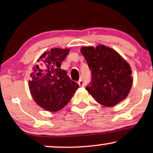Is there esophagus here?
<instances>
[{
    "mask_svg": "<svg viewBox=\"0 0 153 153\" xmlns=\"http://www.w3.org/2000/svg\"><path fill=\"white\" fill-rule=\"evenodd\" d=\"M78 84H79V86H84V85H85V83H84L83 79H80L79 81Z\"/></svg>",
    "mask_w": 153,
    "mask_h": 153,
    "instance_id": "obj_1",
    "label": "esophagus"
}]
</instances>
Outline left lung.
<instances>
[{"instance_id":"1","label":"left lung","mask_w":153,"mask_h":153,"mask_svg":"<svg viewBox=\"0 0 153 153\" xmlns=\"http://www.w3.org/2000/svg\"><path fill=\"white\" fill-rule=\"evenodd\" d=\"M91 71V82L86 89L100 104L112 107L124 100L133 85L131 66L114 49L99 45L83 47Z\"/></svg>"}]
</instances>
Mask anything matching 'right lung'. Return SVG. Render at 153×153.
I'll return each instance as SVG.
<instances>
[{"mask_svg": "<svg viewBox=\"0 0 153 153\" xmlns=\"http://www.w3.org/2000/svg\"><path fill=\"white\" fill-rule=\"evenodd\" d=\"M69 51V48L51 49L39 56L33 68L28 82L30 91L37 104L48 111L63 108L79 88L60 68Z\"/></svg>", "mask_w": 153, "mask_h": 153, "instance_id": "add662e5", "label": "right lung"}]
</instances>
